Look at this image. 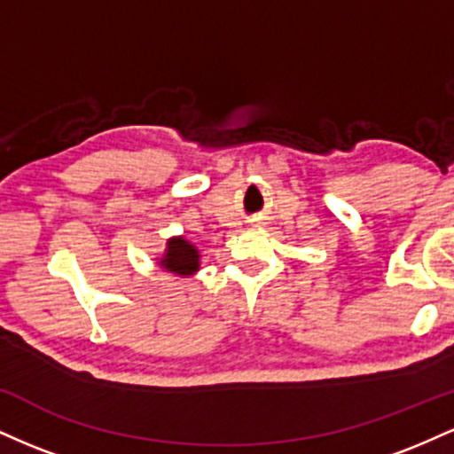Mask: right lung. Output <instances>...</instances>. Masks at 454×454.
Returning <instances> with one entry per match:
<instances>
[{
	"label": "right lung",
	"instance_id": "right-lung-1",
	"mask_svg": "<svg viewBox=\"0 0 454 454\" xmlns=\"http://www.w3.org/2000/svg\"><path fill=\"white\" fill-rule=\"evenodd\" d=\"M160 267L181 275V278H190L200 269V254L187 239L173 237L166 243V252L160 258Z\"/></svg>",
	"mask_w": 454,
	"mask_h": 454
}]
</instances>
